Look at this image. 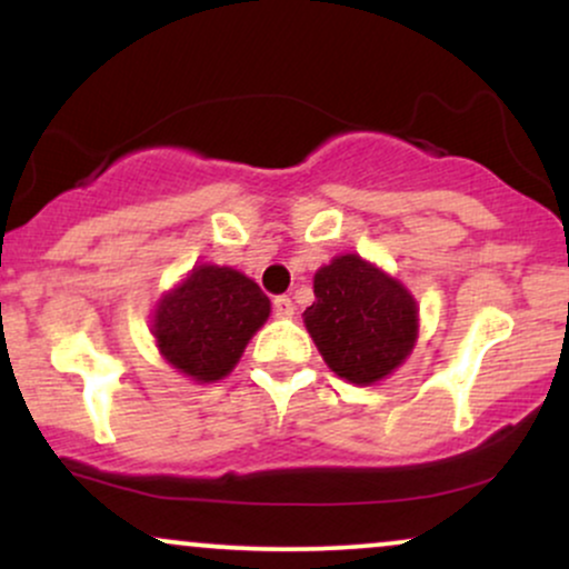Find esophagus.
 I'll list each match as a JSON object with an SVG mask.
<instances>
[{"mask_svg": "<svg viewBox=\"0 0 569 569\" xmlns=\"http://www.w3.org/2000/svg\"><path fill=\"white\" fill-rule=\"evenodd\" d=\"M272 310H276V316L280 318H289L293 316V302L289 297H276L272 299Z\"/></svg>", "mask_w": 569, "mask_h": 569, "instance_id": "34e87169", "label": "esophagus"}]
</instances>
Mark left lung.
<instances>
[{"label": "left lung", "instance_id": "left-lung-1", "mask_svg": "<svg viewBox=\"0 0 569 569\" xmlns=\"http://www.w3.org/2000/svg\"><path fill=\"white\" fill-rule=\"evenodd\" d=\"M312 291L305 326L331 371L369 385L401 367L417 337V305L398 280L348 253L316 272Z\"/></svg>", "mask_w": 569, "mask_h": 569}]
</instances>
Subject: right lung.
Wrapping results in <instances>:
<instances>
[{"label":"right lung","instance_id":"right-lung-1","mask_svg":"<svg viewBox=\"0 0 569 569\" xmlns=\"http://www.w3.org/2000/svg\"><path fill=\"white\" fill-rule=\"evenodd\" d=\"M270 316V299L230 267H194L154 316V339L166 361L198 382L230 375L248 339Z\"/></svg>","mask_w":569,"mask_h":569}]
</instances>
